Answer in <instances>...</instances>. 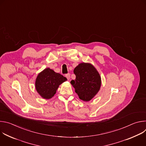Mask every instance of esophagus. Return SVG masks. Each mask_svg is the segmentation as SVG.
Wrapping results in <instances>:
<instances>
[{
    "mask_svg": "<svg viewBox=\"0 0 146 146\" xmlns=\"http://www.w3.org/2000/svg\"><path fill=\"white\" fill-rule=\"evenodd\" d=\"M65 77L67 78L68 80H69L70 78V75L69 73H68V74H66L65 75Z\"/></svg>",
    "mask_w": 146,
    "mask_h": 146,
    "instance_id": "obj_1",
    "label": "esophagus"
}]
</instances>
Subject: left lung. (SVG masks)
<instances>
[{
  "label": "left lung",
  "mask_w": 146,
  "mask_h": 146,
  "mask_svg": "<svg viewBox=\"0 0 146 146\" xmlns=\"http://www.w3.org/2000/svg\"><path fill=\"white\" fill-rule=\"evenodd\" d=\"M76 79L70 83L79 98L84 102L91 100L100 90L102 81L100 76L90 63L82 62L74 69Z\"/></svg>",
  "instance_id": "left-lung-1"
}]
</instances>
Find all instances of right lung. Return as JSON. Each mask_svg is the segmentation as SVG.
I'll list each match as a JSON object with an SVG mask.
<instances>
[{
  "mask_svg": "<svg viewBox=\"0 0 146 146\" xmlns=\"http://www.w3.org/2000/svg\"><path fill=\"white\" fill-rule=\"evenodd\" d=\"M67 78L49 68L39 73L36 78L35 88L40 96L45 99L52 98L59 86Z\"/></svg>",
  "mask_w": 146,
  "mask_h": 146,
  "instance_id": "1",
  "label": "right lung"
}]
</instances>
